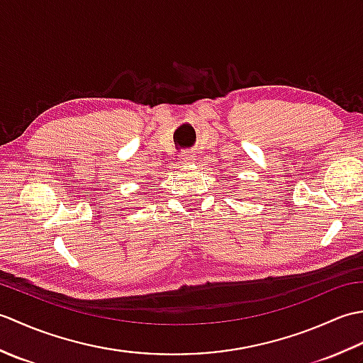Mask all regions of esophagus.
I'll return each instance as SVG.
<instances>
[{"instance_id":"1","label":"esophagus","mask_w":363,"mask_h":363,"mask_svg":"<svg viewBox=\"0 0 363 363\" xmlns=\"http://www.w3.org/2000/svg\"><path fill=\"white\" fill-rule=\"evenodd\" d=\"M194 160H195V156L190 151H184V152L179 154V162H181L182 165H189Z\"/></svg>"}]
</instances>
